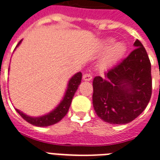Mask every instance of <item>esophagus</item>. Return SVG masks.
<instances>
[{"label":"esophagus","instance_id":"1","mask_svg":"<svg viewBox=\"0 0 160 160\" xmlns=\"http://www.w3.org/2000/svg\"><path fill=\"white\" fill-rule=\"evenodd\" d=\"M92 79V75L91 74H89V73H85L83 75V80H85V81H89V80H91Z\"/></svg>","mask_w":160,"mask_h":160}]
</instances>
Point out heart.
Here are the masks:
<instances>
[{
	"mask_svg": "<svg viewBox=\"0 0 160 160\" xmlns=\"http://www.w3.org/2000/svg\"><path fill=\"white\" fill-rule=\"evenodd\" d=\"M114 42H115V40L112 38L106 39L102 42V49L103 50L108 49L101 62V65L102 68L106 69V68L112 66L126 52V46L122 42H117L113 45Z\"/></svg>",
	"mask_w": 160,
	"mask_h": 160,
	"instance_id": "heart-1",
	"label": "heart"
}]
</instances>
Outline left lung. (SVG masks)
Listing matches in <instances>:
<instances>
[{
	"label": "left lung",
	"instance_id": "obj_1",
	"mask_svg": "<svg viewBox=\"0 0 160 160\" xmlns=\"http://www.w3.org/2000/svg\"><path fill=\"white\" fill-rule=\"evenodd\" d=\"M135 49L105 76L93 80V107L101 119L111 124H126L138 118L152 95L151 63L139 40Z\"/></svg>",
	"mask_w": 160,
	"mask_h": 160
}]
</instances>
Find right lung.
I'll return each mask as SVG.
<instances>
[{
    "label": "right lung",
    "mask_w": 160,
    "mask_h": 160,
    "mask_svg": "<svg viewBox=\"0 0 160 160\" xmlns=\"http://www.w3.org/2000/svg\"><path fill=\"white\" fill-rule=\"evenodd\" d=\"M22 42L21 40L20 42H18V44L17 45L18 47V45L20 44V42ZM81 78H82V74L79 72L77 74H75L73 77L69 80V85H68V88H67L66 93L64 95V97L63 101L60 102V104L58 105V107H56L55 109L53 110V112H51L50 113H48L47 115L42 116V117H39V118H31L28 116L25 115L24 113L20 112L19 110L16 109V111L19 113V115L27 121L28 122H29L32 125L38 127H48L55 124L58 122L59 121L64 118V116L66 115L68 111H69V106L71 104L72 99L73 96L75 95V91H77L78 86L81 82Z\"/></svg>",
    "instance_id": "obj_1"
}]
</instances>
